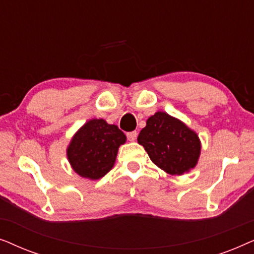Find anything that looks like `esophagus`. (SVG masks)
Returning <instances> with one entry per match:
<instances>
[{
    "label": "esophagus",
    "mask_w": 254,
    "mask_h": 254,
    "mask_svg": "<svg viewBox=\"0 0 254 254\" xmlns=\"http://www.w3.org/2000/svg\"><path fill=\"white\" fill-rule=\"evenodd\" d=\"M136 136H137V133L135 130L133 131H129V133H127V138L129 141H135L136 140Z\"/></svg>",
    "instance_id": "1"
}]
</instances>
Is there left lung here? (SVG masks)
Wrapping results in <instances>:
<instances>
[{
	"mask_svg": "<svg viewBox=\"0 0 254 254\" xmlns=\"http://www.w3.org/2000/svg\"><path fill=\"white\" fill-rule=\"evenodd\" d=\"M137 142L143 145L152 163L170 175L189 172L196 165L201 150L196 133L164 112L149 118Z\"/></svg>",
	"mask_w": 254,
	"mask_h": 254,
	"instance_id": "obj_1",
	"label": "left lung"
}]
</instances>
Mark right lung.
<instances>
[{
	"instance_id": "1",
	"label": "right lung",
	"mask_w": 254,
	"mask_h": 254,
	"mask_svg": "<svg viewBox=\"0 0 254 254\" xmlns=\"http://www.w3.org/2000/svg\"><path fill=\"white\" fill-rule=\"evenodd\" d=\"M126 142V135L116 125L103 119L86 123L69 144L68 159L83 178L99 179L113 168L118 148Z\"/></svg>"
}]
</instances>
